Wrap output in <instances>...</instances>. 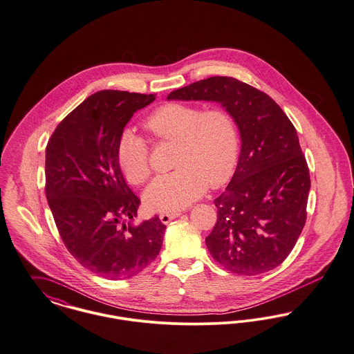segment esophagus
<instances>
[{
	"mask_svg": "<svg viewBox=\"0 0 354 354\" xmlns=\"http://www.w3.org/2000/svg\"><path fill=\"white\" fill-rule=\"evenodd\" d=\"M182 214V211H171V212H162L160 215H159V218H160V221L167 225V223H169V221H172V219H175V218H178L179 215Z\"/></svg>",
	"mask_w": 354,
	"mask_h": 354,
	"instance_id": "34e87169",
	"label": "esophagus"
}]
</instances>
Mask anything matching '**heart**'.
<instances>
[{
	"label": "heart",
	"instance_id": "b5f03b06",
	"mask_svg": "<svg viewBox=\"0 0 354 354\" xmlns=\"http://www.w3.org/2000/svg\"><path fill=\"white\" fill-rule=\"evenodd\" d=\"M145 128L163 142H176L175 171L158 176L145 194L147 206L171 212L201 198L208 185L218 188L232 176L239 156V133L223 108L205 109L187 103H167L145 120ZM125 179L142 186L151 176L149 147L140 135L127 129L116 148Z\"/></svg>",
	"mask_w": 354,
	"mask_h": 354
}]
</instances>
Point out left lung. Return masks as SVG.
Segmentation results:
<instances>
[{"label":"left lung","instance_id":"obj_1","mask_svg":"<svg viewBox=\"0 0 354 354\" xmlns=\"http://www.w3.org/2000/svg\"><path fill=\"white\" fill-rule=\"evenodd\" d=\"M168 100L216 102L239 128L234 176L214 203L218 221L206 238L225 269L257 275L279 266L306 222L310 175L294 125L269 95L227 76L172 91Z\"/></svg>","mask_w":354,"mask_h":354}]
</instances>
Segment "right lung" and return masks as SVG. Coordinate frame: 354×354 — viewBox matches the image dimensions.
<instances>
[{
  "mask_svg": "<svg viewBox=\"0 0 354 354\" xmlns=\"http://www.w3.org/2000/svg\"><path fill=\"white\" fill-rule=\"evenodd\" d=\"M155 95L100 91L52 133L45 153V195L65 248L85 269L131 278L158 257L166 226L159 216L132 223L140 199L118 165L116 148L132 115Z\"/></svg>",
  "mask_w": 354,
  "mask_h": 354,
  "instance_id": "1",
  "label": "right lung"
}]
</instances>
